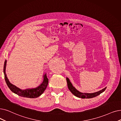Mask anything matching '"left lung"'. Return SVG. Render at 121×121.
I'll use <instances>...</instances> for the list:
<instances>
[{
	"label": "left lung",
	"mask_w": 121,
	"mask_h": 121,
	"mask_svg": "<svg viewBox=\"0 0 121 121\" xmlns=\"http://www.w3.org/2000/svg\"><path fill=\"white\" fill-rule=\"evenodd\" d=\"M66 80H67L68 87V88H69V90L75 96H76L78 97H79V98H91L96 97V96H98V95H99L100 94L102 93L103 91H104L105 90L106 88V87H105L104 88L102 89V90L101 91L96 92L92 93H82V92H80V91H77L76 89L73 86L72 84L71 83L69 79L68 78H66Z\"/></svg>",
	"instance_id": "left-lung-1"
}]
</instances>
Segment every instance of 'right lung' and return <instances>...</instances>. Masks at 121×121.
I'll use <instances>...</instances> for the list:
<instances>
[{"label": "right lung", "instance_id": "1", "mask_svg": "<svg viewBox=\"0 0 121 121\" xmlns=\"http://www.w3.org/2000/svg\"><path fill=\"white\" fill-rule=\"evenodd\" d=\"M7 61L5 60L4 64L3 67V72L4 74V78L5 82L7 84V86L10 88L13 92L15 93L17 95L22 96L24 97L27 98H35L38 97L42 94L43 93L45 89L48 85V79L47 78L46 73L43 75V81L42 82L40 85H39L38 87L34 88H30V89H27L25 90H22L18 87H16L15 86L12 85V83H10L8 79V78L6 76V74L5 73V69H6V66Z\"/></svg>", "mask_w": 121, "mask_h": 121}]
</instances>
